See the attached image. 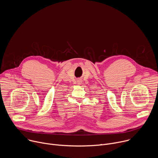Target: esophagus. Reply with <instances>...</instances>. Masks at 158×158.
<instances>
[{"instance_id":"obj_1","label":"esophagus","mask_w":158,"mask_h":158,"mask_svg":"<svg viewBox=\"0 0 158 158\" xmlns=\"http://www.w3.org/2000/svg\"><path fill=\"white\" fill-rule=\"evenodd\" d=\"M77 82H77V83H78V84H81V81H77Z\"/></svg>"}]
</instances>
